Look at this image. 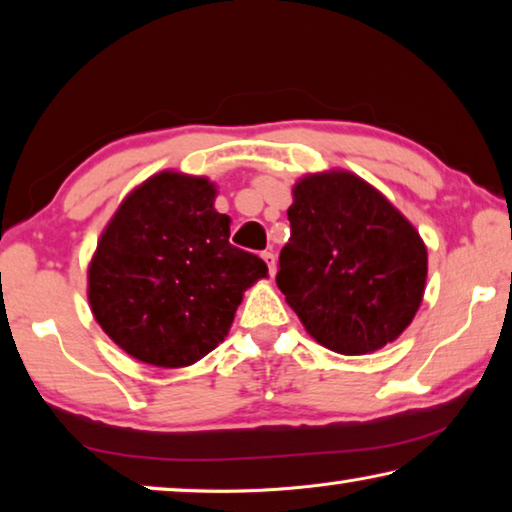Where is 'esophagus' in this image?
<instances>
[{"instance_id":"1","label":"esophagus","mask_w":512,"mask_h":512,"mask_svg":"<svg viewBox=\"0 0 512 512\" xmlns=\"http://www.w3.org/2000/svg\"><path fill=\"white\" fill-rule=\"evenodd\" d=\"M264 257V262L268 264V271H271V275H275V271H277V268H275V253H264L262 255Z\"/></svg>"}]
</instances>
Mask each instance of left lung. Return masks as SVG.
Instances as JSON below:
<instances>
[{
	"label": "left lung",
	"mask_w": 512,
	"mask_h": 512,
	"mask_svg": "<svg viewBox=\"0 0 512 512\" xmlns=\"http://www.w3.org/2000/svg\"><path fill=\"white\" fill-rule=\"evenodd\" d=\"M287 216L275 282L311 339L348 357L393 343L427 284V246L413 223L345 169L302 176Z\"/></svg>",
	"instance_id": "obj_1"
}]
</instances>
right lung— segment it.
<instances>
[{"instance_id": "add662e5", "label": "right lung", "mask_w": 512, "mask_h": 512, "mask_svg": "<svg viewBox=\"0 0 512 512\" xmlns=\"http://www.w3.org/2000/svg\"><path fill=\"white\" fill-rule=\"evenodd\" d=\"M205 176L160 171L128 194L88 266L94 320L133 359L192 366L230 332L244 291L266 264L230 244Z\"/></svg>"}]
</instances>
